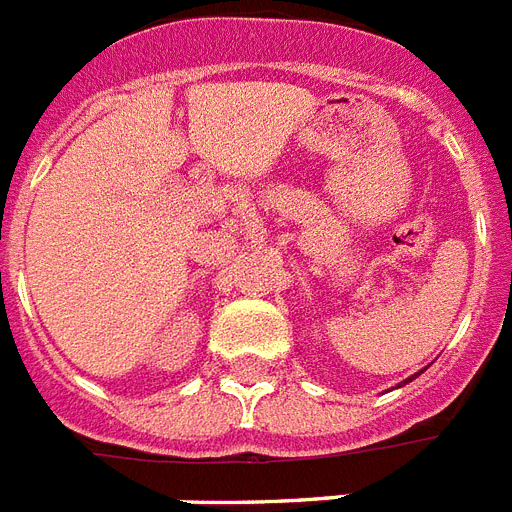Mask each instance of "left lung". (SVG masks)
<instances>
[{
    "instance_id": "8db88e82",
    "label": "left lung",
    "mask_w": 512,
    "mask_h": 512,
    "mask_svg": "<svg viewBox=\"0 0 512 512\" xmlns=\"http://www.w3.org/2000/svg\"><path fill=\"white\" fill-rule=\"evenodd\" d=\"M407 381H413V378H407Z\"/></svg>"
}]
</instances>
